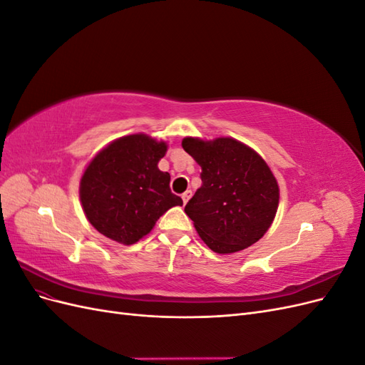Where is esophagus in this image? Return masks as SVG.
Wrapping results in <instances>:
<instances>
[{
  "instance_id": "obj_1",
  "label": "esophagus",
  "mask_w": 365,
  "mask_h": 365,
  "mask_svg": "<svg viewBox=\"0 0 365 365\" xmlns=\"http://www.w3.org/2000/svg\"><path fill=\"white\" fill-rule=\"evenodd\" d=\"M181 197H182V201H184V204H187V202H189V200H190V197H192V190H187V192H184Z\"/></svg>"
}]
</instances>
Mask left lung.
I'll return each instance as SVG.
<instances>
[{"instance_id": "1", "label": "left lung", "mask_w": 365, "mask_h": 365, "mask_svg": "<svg viewBox=\"0 0 365 365\" xmlns=\"http://www.w3.org/2000/svg\"><path fill=\"white\" fill-rule=\"evenodd\" d=\"M182 148L202 169V185L184 212L205 245L233 254L256 244L269 230L280 201L267 161L231 137H185Z\"/></svg>"}]
</instances>
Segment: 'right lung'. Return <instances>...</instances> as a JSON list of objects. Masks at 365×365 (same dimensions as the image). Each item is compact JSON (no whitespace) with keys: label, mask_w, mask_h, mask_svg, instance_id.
Masks as SVG:
<instances>
[{"label":"right lung","mask_w":365,"mask_h":365,"mask_svg":"<svg viewBox=\"0 0 365 365\" xmlns=\"http://www.w3.org/2000/svg\"><path fill=\"white\" fill-rule=\"evenodd\" d=\"M168 143L132 134L109 143L88 163L79 196L90 224L118 244L149 235L160 216L182 200L170 192V175L158 169Z\"/></svg>","instance_id":"right-lung-1"}]
</instances>
